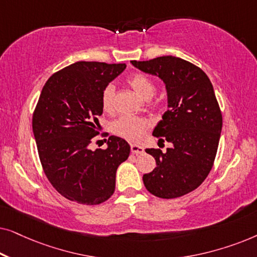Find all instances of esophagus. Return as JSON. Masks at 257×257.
Here are the masks:
<instances>
[{
	"mask_svg": "<svg viewBox=\"0 0 257 257\" xmlns=\"http://www.w3.org/2000/svg\"><path fill=\"white\" fill-rule=\"evenodd\" d=\"M131 152L133 154H143L144 153V147L137 144H131Z\"/></svg>",
	"mask_w": 257,
	"mask_h": 257,
	"instance_id": "esophagus-1",
	"label": "esophagus"
}]
</instances>
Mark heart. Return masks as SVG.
Segmentation results:
<instances>
[{
  "instance_id": "heart-1",
  "label": "heart",
  "mask_w": 257,
  "mask_h": 257,
  "mask_svg": "<svg viewBox=\"0 0 257 257\" xmlns=\"http://www.w3.org/2000/svg\"><path fill=\"white\" fill-rule=\"evenodd\" d=\"M128 85L142 98L150 99L156 91V85L149 77L143 73H135L127 79ZM114 87L107 85L101 93V107L104 111L110 112L113 108ZM150 126V121L138 115H121L112 122V132L121 138L128 140H138Z\"/></svg>"
}]
</instances>
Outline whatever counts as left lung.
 <instances>
[{
  "mask_svg": "<svg viewBox=\"0 0 257 257\" xmlns=\"http://www.w3.org/2000/svg\"><path fill=\"white\" fill-rule=\"evenodd\" d=\"M131 63L159 77L167 92V111L152 135L158 144L167 142L172 147L166 152L146 149L157 167L144 174V185L158 198H179L202 184L215 159L222 114L213 85L201 69L174 56Z\"/></svg>",
  "mask_w": 257,
  "mask_h": 257,
  "instance_id": "left-lung-1",
  "label": "left lung"
}]
</instances>
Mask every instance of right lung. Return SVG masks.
Segmentation results:
<instances>
[{"mask_svg": "<svg viewBox=\"0 0 257 257\" xmlns=\"http://www.w3.org/2000/svg\"><path fill=\"white\" fill-rule=\"evenodd\" d=\"M125 68L124 63L76 62L42 89L33 117L38 156L50 184L71 201L99 205L111 198L117 168L130 156L128 144L115 136L105 150L89 147L103 114V90Z\"/></svg>", "mask_w": 257, "mask_h": 257, "instance_id": "obj_1", "label": "right lung"}]
</instances>
